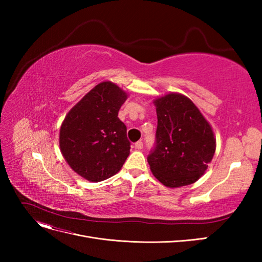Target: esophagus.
Listing matches in <instances>:
<instances>
[{"label": "esophagus", "instance_id": "esophagus-1", "mask_svg": "<svg viewBox=\"0 0 262 262\" xmlns=\"http://www.w3.org/2000/svg\"><path fill=\"white\" fill-rule=\"evenodd\" d=\"M134 146H136L137 149H142V148H143V142H142V141H138L137 143L134 144Z\"/></svg>", "mask_w": 262, "mask_h": 262}]
</instances>
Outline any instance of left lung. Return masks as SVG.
<instances>
[{"instance_id": "left-lung-1", "label": "left lung", "mask_w": 262, "mask_h": 262, "mask_svg": "<svg viewBox=\"0 0 262 262\" xmlns=\"http://www.w3.org/2000/svg\"><path fill=\"white\" fill-rule=\"evenodd\" d=\"M157 114L156 146L147 157L150 171L168 188L199 179L215 153L211 124L185 95L169 93L154 99Z\"/></svg>"}]
</instances>
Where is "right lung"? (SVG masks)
I'll return each mask as SVG.
<instances>
[{
	"label": "right lung",
	"mask_w": 262,
	"mask_h": 262,
	"mask_svg": "<svg viewBox=\"0 0 262 262\" xmlns=\"http://www.w3.org/2000/svg\"><path fill=\"white\" fill-rule=\"evenodd\" d=\"M128 98L117 84H97L70 110L60 128L59 144L77 175L98 182L121 169L130 154L126 126L118 118Z\"/></svg>",
	"instance_id": "obj_1"
}]
</instances>
